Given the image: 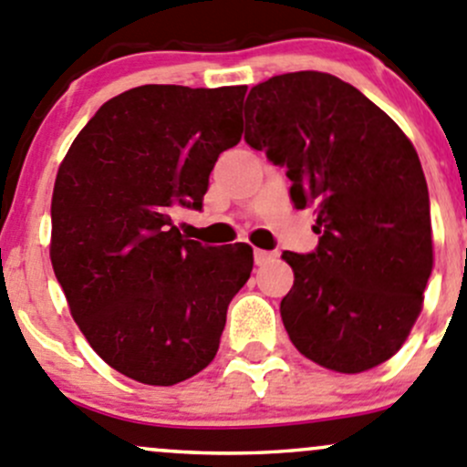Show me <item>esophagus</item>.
<instances>
[{"label":"esophagus","mask_w":467,"mask_h":467,"mask_svg":"<svg viewBox=\"0 0 467 467\" xmlns=\"http://www.w3.org/2000/svg\"><path fill=\"white\" fill-rule=\"evenodd\" d=\"M275 257V253H268V250H262V248H254V264L257 266H264L266 262H271Z\"/></svg>","instance_id":"1"}]
</instances>
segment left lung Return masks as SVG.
<instances>
[{"instance_id": "8db88e82", "label": "left lung", "mask_w": 467, "mask_h": 467, "mask_svg": "<svg viewBox=\"0 0 467 467\" xmlns=\"http://www.w3.org/2000/svg\"><path fill=\"white\" fill-rule=\"evenodd\" d=\"M246 143L286 168L297 210L316 208L313 253L284 250L296 282L279 304L308 360L360 374L410 336L431 273L430 194L400 127L349 82L297 71L246 98Z\"/></svg>"}]
</instances>
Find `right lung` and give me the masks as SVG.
I'll use <instances>...</instances> for the list:
<instances>
[{
  "label": "right lung",
  "mask_w": 467,
  "mask_h": 467,
  "mask_svg": "<svg viewBox=\"0 0 467 467\" xmlns=\"http://www.w3.org/2000/svg\"><path fill=\"white\" fill-rule=\"evenodd\" d=\"M246 87L143 85L107 100L68 147L51 201V264L109 367L145 385L217 356L253 248L203 246L174 225L201 210L221 151L242 140Z\"/></svg>",
  "instance_id": "right-lung-1"
}]
</instances>
